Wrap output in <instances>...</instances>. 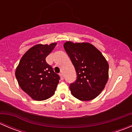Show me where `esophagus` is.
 Masks as SVG:
<instances>
[{
    "label": "esophagus",
    "instance_id": "1",
    "mask_svg": "<svg viewBox=\"0 0 132 132\" xmlns=\"http://www.w3.org/2000/svg\"><path fill=\"white\" fill-rule=\"evenodd\" d=\"M59 76H60V78H61V79L62 80L64 79V77H63V75H62V74L61 73L59 75Z\"/></svg>",
    "mask_w": 132,
    "mask_h": 132
}]
</instances>
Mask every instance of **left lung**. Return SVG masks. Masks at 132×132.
Here are the masks:
<instances>
[{
    "instance_id": "1",
    "label": "left lung",
    "mask_w": 132,
    "mask_h": 132,
    "mask_svg": "<svg viewBox=\"0 0 132 132\" xmlns=\"http://www.w3.org/2000/svg\"><path fill=\"white\" fill-rule=\"evenodd\" d=\"M64 48L75 66L77 78L70 86L71 94L81 101L96 98L109 78V63L103 54L89 43L66 41Z\"/></svg>"
}]
</instances>
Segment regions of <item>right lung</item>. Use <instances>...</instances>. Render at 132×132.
<instances>
[{
  "instance_id": "1",
  "label": "right lung",
  "mask_w": 132,
  "mask_h": 132,
  "mask_svg": "<svg viewBox=\"0 0 132 132\" xmlns=\"http://www.w3.org/2000/svg\"><path fill=\"white\" fill-rule=\"evenodd\" d=\"M56 45H34L25 53L16 69L18 85L34 100H45L52 96L59 82V76L45 60Z\"/></svg>"
}]
</instances>
